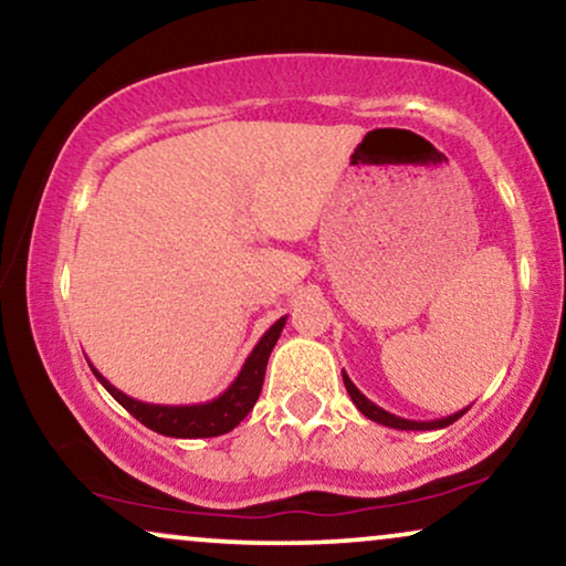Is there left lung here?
<instances>
[{
    "mask_svg": "<svg viewBox=\"0 0 566 566\" xmlns=\"http://www.w3.org/2000/svg\"><path fill=\"white\" fill-rule=\"evenodd\" d=\"M342 378H344V386H346V390H349V396H352L354 406H357V409H359L361 413H365L367 419L378 421V424H382V427H390V429H411V432H421V429H442V427H450V424H453L455 419H461L463 413L469 411V409H461V411L450 413V417L432 419V421H413V419H403V417H396V413H390V411H386V409H380V406H378V403H373L370 398H367L365 394H359V388L354 386V382L349 380V375H346V373H342Z\"/></svg>",
    "mask_w": 566,
    "mask_h": 566,
    "instance_id": "obj_1",
    "label": "left lung"
}]
</instances>
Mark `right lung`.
<instances>
[{
  "instance_id": "1",
  "label": "right lung",
  "mask_w": 566,
  "mask_h": 566,
  "mask_svg": "<svg viewBox=\"0 0 566 566\" xmlns=\"http://www.w3.org/2000/svg\"><path fill=\"white\" fill-rule=\"evenodd\" d=\"M287 315L279 318L266 334L261 336V342L253 346V352L248 354V359L240 367L238 378L230 382L228 390L220 394L207 403H188V406H168V403H147L137 401V398L126 396L124 390H118L113 382L103 378L101 373L90 365V370L101 386L132 413L134 419H139L142 424L153 429L157 434L165 437H180V440H196V437H217L235 429L240 421L248 417V411L253 409L255 401L261 396L263 375H266V361L269 354L274 349L279 334H282Z\"/></svg>"
}]
</instances>
